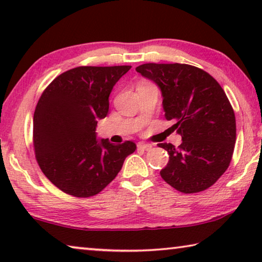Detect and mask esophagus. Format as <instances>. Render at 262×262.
<instances>
[{"label":"esophagus","instance_id":"34e87169","mask_svg":"<svg viewBox=\"0 0 262 262\" xmlns=\"http://www.w3.org/2000/svg\"><path fill=\"white\" fill-rule=\"evenodd\" d=\"M137 148L142 149V150H145V151H148V150H150V149L152 148V145L149 144V143H139V144H137Z\"/></svg>","mask_w":262,"mask_h":262}]
</instances>
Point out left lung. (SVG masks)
<instances>
[{
	"mask_svg": "<svg viewBox=\"0 0 262 262\" xmlns=\"http://www.w3.org/2000/svg\"><path fill=\"white\" fill-rule=\"evenodd\" d=\"M142 76L161 88L163 107L178 148L158 143L168 154L161 177L184 194L206 190L227 171L236 143V117L219 82L205 70L185 63H144Z\"/></svg>",
	"mask_w": 262,
	"mask_h": 262,
	"instance_id": "8db88e82",
	"label": "left lung"
}]
</instances>
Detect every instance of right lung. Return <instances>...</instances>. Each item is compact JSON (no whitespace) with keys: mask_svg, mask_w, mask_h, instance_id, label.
Instances as JSON below:
<instances>
[{"mask_svg":"<svg viewBox=\"0 0 262 262\" xmlns=\"http://www.w3.org/2000/svg\"><path fill=\"white\" fill-rule=\"evenodd\" d=\"M132 66H81L48 84L35 106L33 148L38 165L62 192L76 198L100 193L121 170L136 144L96 140L99 119L108 113L114 84Z\"/></svg>","mask_w":262,"mask_h":262,"instance_id":"obj_1","label":"right lung"}]
</instances>
